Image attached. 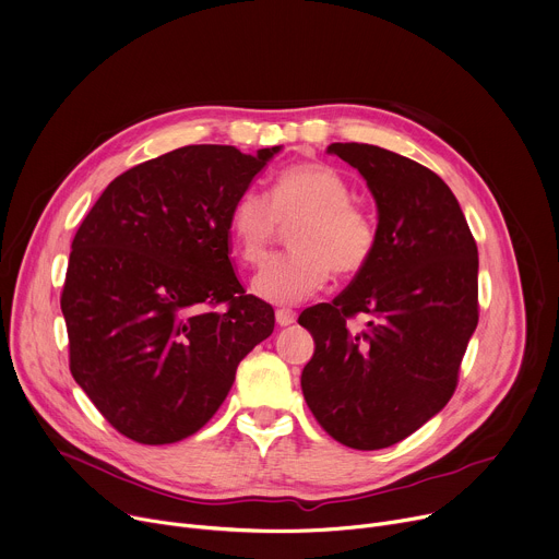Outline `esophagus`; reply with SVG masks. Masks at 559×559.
Returning a JSON list of instances; mask_svg holds the SVG:
<instances>
[{"label":"esophagus","instance_id":"34e87169","mask_svg":"<svg viewBox=\"0 0 559 559\" xmlns=\"http://www.w3.org/2000/svg\"><path fill=\"white\" fill-rule=\"evenodd\" d=\"M296 321V312H292V310H276V323L281 325V328H285V325H292Z\"/></svg>","mask_w":559,"mask_h":559}]
</instances>
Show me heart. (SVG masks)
Wrapping results in <instances>:
<instances>
[{
    "instance_id": "b5f03b06",
    "label": "heart",
    "mask_w": 559,
    "mask_h": 559,
    "mask_svg": "<svg viewBox=\"0 0 559 559\" xmlns=\"http://www.w3.org/2000/svg\"><path fill=\"white\" fill-rule=\"evenodd\" d=\"M345 178L328 165H294L276 174L270 195L245 189L231 207L229 231L240 259L259 265L283 225L294 219V249L276 253L253 278V292L276 306H294L319 292L332 270L357 274L374 257L377 223L349 200Z\"/></svg>"
}]
</instances>
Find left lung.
Instances as JSON below:
<instances>
[{
    "label": "left lung",
    "instance_id": "1",
    "mask_svg": "<svg viewBox=\"0 0 559 559\" xmlns=\"http://www.w3.org/2000/svg\"><path fill=\"white\" fill-rule=\"evenodd\" d=\"M379 210L372 261L332 300L302 310L314 357L300 388L314 419L354 450L388 448L432 419L456 390L479 321L477 242L448 185L394 151L334 142ZM366 316L357 331L350 321Z\"/></svg>",
    "mask_w": 559,
    "mask_h": 559
}]
</instances>
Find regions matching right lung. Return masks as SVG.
Here are the masks:
<instances>
[{
    "mask_svg": "<svg viewBox=\"0 0 559 559\" xmlns=\"http://www.w3.org/2000/svg\"><path fill=\"white\" fill-rule=\"evenodd\" d=\"M278 148L180 146L118 176L82 221L60 298L69 368L120 435L191 437L274 332L234 272L229 214Z\"/></svg>",
    "mask_w": 559,
    "mask_h": 559,
    "instance_id": "1",
    "label": "right lung"
}]
</instances>
